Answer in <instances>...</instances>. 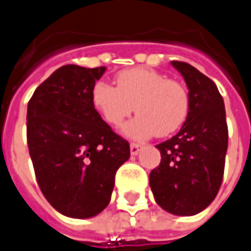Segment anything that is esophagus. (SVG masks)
Masks as SVG:
<instances>
[{"label":"esophagus","mask_w":251,"mask_h":251,"mask_svg":"<svg viewBox=\"0 0 251 251\" xmlns=\"http://www.w3.org/2000/svg\"><path fill=\"white\" fill-rule=\"evenodd\" d=\"M141 147H143L141 144H137V143H132V144H130V154L137 155L140 152Z\"/></svg>","instance_id":"34e87169"}]
</instances>
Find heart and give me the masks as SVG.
Returning a JSON list of instances; mask_svg holds the SVG:
<instances>
[{
	"mask_svg": "<svg viewBox=\"0 0 251 251\" xmlns=\"http://www.w3.org/2000/svg\"><path fill=\"white\" fill-rule=\"evenodd\" d=\"M117 88L96 82L90 100L108 125L118 127L133 110L136 118L126 124L124 133L136 140L147 139L155 133L169 136L178 130L190 111V97L181 83L150 68H130L115 76Z\"/></svg>",
	"mask_w": 251,
	"mask_h": 251,
	"instance_id": "1",
	"label": "heart"
}]
</instances>
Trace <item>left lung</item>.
<instances>
[{
  "mask_svg": "<svg viewBox=\"0 0 251 251\" xmlns=\"http://www.w3.org/2000/svg\"><path fill=\"white\" fill-rule=\"evenodd\" d=\"M188 88L190 111L180 132L156 148L161 163L150 173L156 203L175 216H194L214 201L228 148L226 107L216 83L184 61H172Z\"/></svg>",
  "mask_w": 251,
  "mask_h": 251,
  "instance_id": "1",
  "label": "left lung"
}]
</instances>
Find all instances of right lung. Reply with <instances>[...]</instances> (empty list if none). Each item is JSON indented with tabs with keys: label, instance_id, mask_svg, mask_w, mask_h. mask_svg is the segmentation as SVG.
<instances>
[{
	"label": "right lung",
	"instance_id": "obj_1",
	"mask_svg": "<svg viewBox=\"0 0 251 251\" xmlns=\"http://www.w3.org/2000/svg\"><path fill=\"white\" fill-rule=\"evenodd\" d=\"M105 67L67 64L35 89L27 105V144L41 191L56 210L90 219L107 207L129 143L93 107L90 92Z\"/></svg>",
	"mask_w": 251,
	"mask_h": 251
}]
</instances>
